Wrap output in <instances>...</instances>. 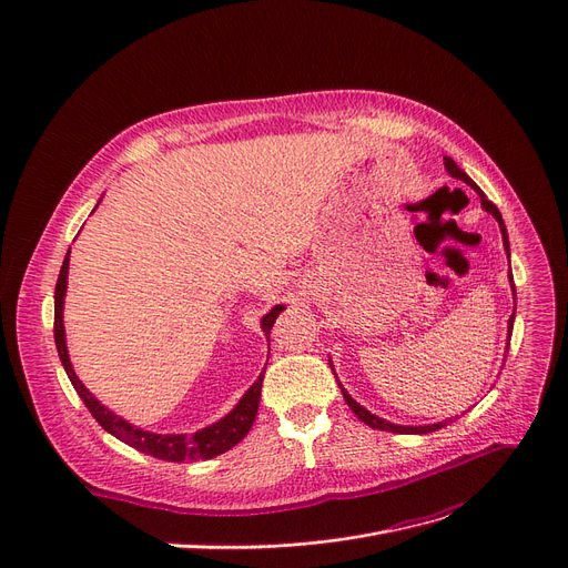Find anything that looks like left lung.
Returning a JSON list of instances; mask_svg holds the SVG:
<instances>
[{
  "label": "left lung",
  "mask_w": 568,
  "mask_h": 568,
  "mask_svg": "<svg viewBox=\"0 0 568 568\" xmlns=\"http://www.w3.org/2000/svg\"><path fill=\"white\" fill-rule=\"evenodd\" d=\"M444 168H446V172H449L454 179H460V182H465L467 186H471L476 193H479V197H481V206L486 209L488 214H493L495 216V221L499 223V230H501V242H504V251H506V255L511 253V248H509V234H506V225H504V221H501V214H499V209L481 193V189L476 186L471 179L467 176V172H463L458 165H456V161L454 159H449V156H444ZM509 281H511V290H514V294H516V287H514V278H511V274H509ZM514 317H516V308H514V315L509 317V338H511V329H514ZM509 345V343H506ZM332 362V359H329ZM332 371H334V364H332ZM338 386H341V392H343V398H345V403H347V407L359 416V419L366 424V426H371V428H375V430H389V433H400V435H426V433H433V430H439V428H444V426H449V422H442V424H430V426H398V424H392V422H386V419H379V416H375V414H371L364 405H359L356 403L345 389H343V384L338 382Z\"/></svg>",
  "instance_id": "left-lung-1"
}]
</instances>
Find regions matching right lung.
<instances>
[{
    "mask_svg": "<svg viewBox=\"0 0 568 568\" xmlns=\"http://www.w3.org/2000/svg\"><path fill=\"white\" fill-rule=\"evenodd\" d=\"M69 253H71V248H69ZM69 253L64 257L62 272H59L57 287H54V345L59 352V359H62V366L73 384V389L78 392V396L82 398L87 409L92 412L94 419L101 424V428L108 430L110 435H114L116 439H122L124 444L133 446V449H138L140 454L154 456V458L168 460V463L206 460V458H214V456L230 452L234 444L242 442L255 422L257 405H260V392H262V375L253 382V386L242 396V400H239L234 405V409L230 414H225L221 422L206 426L193 435H184V433L182 435H161V433L142 430V428L124 422L119 414L110 412L101 400H97V396L78 379V375L71 366V359H69V349H67L64 296H67V285H69ZM283 311H285V306L278 304L262 317L260 326H262L264 336L272 334V326Z\"/></svg>",
    "mask_w": 568,
    "mask_h": 568,
    "instance_id": "1",
    "label": "right lung"
}]
</instances>
